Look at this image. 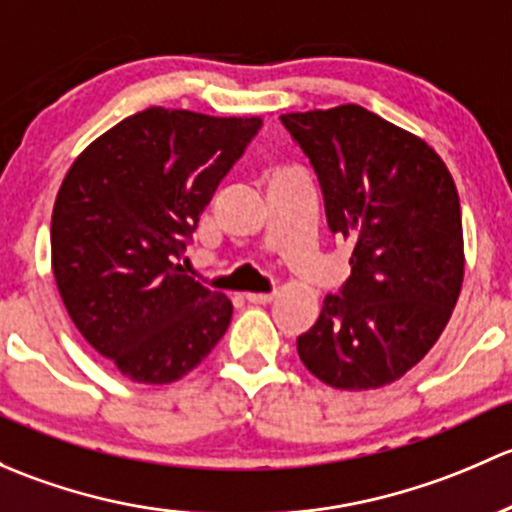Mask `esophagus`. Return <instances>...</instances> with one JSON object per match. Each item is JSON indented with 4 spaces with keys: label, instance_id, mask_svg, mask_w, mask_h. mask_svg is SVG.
<instances>
[{
    "label": "esophagus",
    "instance_id": "esophagus-1",
    "mask_svg": "<svg viewBox=\"0 0 512 512\" xmlns=\"http://www.w3.org/2000/svg\"><path fill=\"white\" fill-rule=\"evenodd\" d=\"M276 298V293H246V300L254 305H266Z\"/></svg>",
    "mask_w": 512,
    "mask_h": 512
}]
</instances>
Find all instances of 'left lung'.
Here are the masks:
<instances>
[{
    "label": "left lung",
    "instance_id": "obj_1",
    "mask_svg": "<svg viewBox=\"0 0 512 512\" xmlns=\"http://www.w3.org/2000/svg\"><path fill=\"white\" fill-rule=\"evenodd\" d=\"M308 155L330 231L352 244L342 295L298 337L328 387L397 382L436 345L463 283L461 204L434 147L355 103L281 115Z\"/></svg>",
    "mask_w": 512,
    "mask_h": 512
}]
</instances>
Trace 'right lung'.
<instances>
[{
    "label": "right lung",
    "mask_w": 512,
    "mask_h": 512,
    "mask_svg": "<svg viewBox=\"0 0 512 512\" xmlns=\"http://www.w3.org/2000/svg\"><path fill=\"white\" fill-rule=\"evenodd\" d=\"M261 118L147 108L73 160L51 214V268L78 333L123 377L192 372L234 305L175 263Z\"/></svg>",
    "instance_id": "obj_1"
}]
</instances>
